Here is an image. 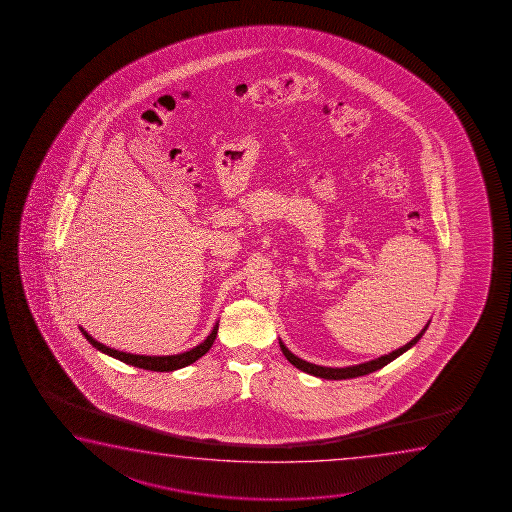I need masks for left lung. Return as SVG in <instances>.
<instances>
[{
    "mask_svg": "<svg viewBox=\"0 0 512 512\" xmlns=\"http://www.w3.org/2000/svg\"><path fill=\"white\" fill-rule=\"evenodd\" d=\"M428 325H430V320H428L427 325L421 329L420 334L411 339L409 343L404 344L402 348L399 350L392 351V353H388V355H383V357L374 358L371 362H364V364L358 365H350V367H322V365L309 364L306 360H302V358L295 357L292 351L288 350L287 346L283 344V341L280 339V348L283 351V355L287 357L288 362L290 364L295 365L297 369H301L302 372H308L311 376H316V378L323 379H351L358 378V376H365V374H371V372L378 371L381 367H385L386 364H390L393 362L395 358L400 357L402 353H406L407 350H411L414 344L420 341L423 334H425V330L428 329Z\"/></svg>",
    "mask_w": 512,
    "mask_h": 512,
    "instance_id": "obj_1",
    "label": "left lung"
}]
</instances>
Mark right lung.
I'll list each match as a JSON object with an SVG mask.
<instances>
[{
	"label": "right lung",
	"mask_w": 512,
	"mask_h": 512,
	"mask_svg": "<svg viewBox=\"0 0 512 512\" xmlns=\"http://www.w3.org/2000/svg\"><path fill=\"white\" fill-rule=\"evenodd\" d=\"M78 329H80L85 339L96 350L105 353V355H110V357L117 358V360L124 362V364L134 365V367L147 369V371L169 372L194 364L196 360L206 355L210 351L211 346H213V343H215V339H217L218 323H215L210 336L206 337L203 343L197 344L196 348L185 351V353H178V355H166V357H147V355H133V353H126V351L113 350V348H108L103 343H98L91 334H87V330L82 329V327H78Z\"/></svg>",
	"instance_id": "right-lung-1"
}]
</instances>
